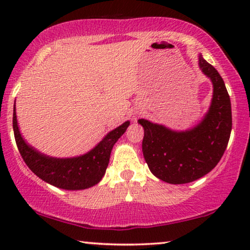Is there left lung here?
<instances>
[{
	"instance_id": "obj_1",
	"label": "left lung",
	"mask_w": 250,
	"mask_h": 250,
	"mask_svg": "<svg viewBox=\"0 0 250 250\" xmlns=\"http://www.w3.org/2000/svg\"><path fill=\"white\" fill-rule=\"evenodd\" d=\"M199 67L213 83V99L203 121L188 131L139 119L145 129L142 151L149 169L170 184H184L209 173L227 149L232 129L231 101L223 78L199 56Z\"/></svg>"
}]
</instances>
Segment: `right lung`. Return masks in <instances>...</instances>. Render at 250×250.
Returning a JSON list of instances; mask_svg holds the SVG:
<instances>
[{
    "label": "right lung",
    "instance_id": "add662e5",
    "mask_svg": "<svg viewBox=\"0 0 250 250\" xmlns=\"http://www.w3.org/2000/svg\"><path fill=\"white\" fill-rule=\"evenodd\" d=\"M13 132L17 146L23 162L34 174L49 184L64 190H83L100 182L107 169L112 146L124 134L129 122L112 129L85 155L74 158H53L43 155L27 142L20 134L17 122L16 105L13 109Z\"/></svg>",
    "mask_w": 250,
    "mask_h": 250
}]
</instances>
